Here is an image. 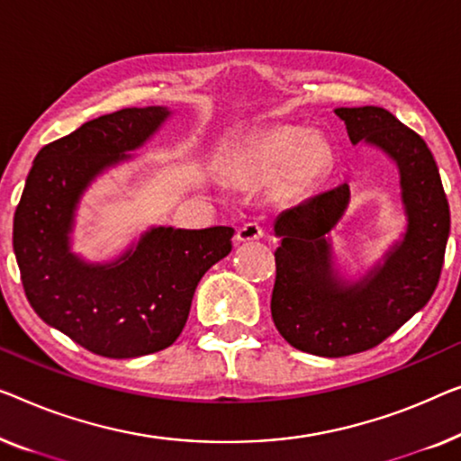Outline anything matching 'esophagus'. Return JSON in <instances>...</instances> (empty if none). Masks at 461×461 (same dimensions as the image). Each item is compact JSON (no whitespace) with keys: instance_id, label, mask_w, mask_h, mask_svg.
<instances>
[{"instance_id":"esophagus-1","label":"esophagus","mask_w":461,"mask_h":461,"mask_svg":"<svg viewBox=\"0 0 461 461\" xmlns=\"http://www.w3.org/2000/svg\"><path fill=\"white\" fill-rule=\"evenodd\" d=\"M264 235H266L264 226H259L258 222H247L237 230V241H241V243L258 241V239H262Z\"/></svg>"}]
</instances>
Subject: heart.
<instances>
[{"label": "heart", "instance_id": "b5f03b06", "mask_svg": "<svg viewBox=\"0 0 461 461\" xmlns=\"http://www.w3.org/2000/svg\"><path fill=\"white\" fill-rule=\"evenodd\" d=\"M329 166V149L318 139H308L297 126H276L237 143L226 156L229 176L253 185L276 176L283 197L302 195L318 183Z\"/></svg>", "mask_w": 461, "mask_h": 461}]
</instances>
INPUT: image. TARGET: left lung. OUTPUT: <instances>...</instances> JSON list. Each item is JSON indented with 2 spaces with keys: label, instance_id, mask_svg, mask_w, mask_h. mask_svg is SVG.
<instances>
[{
  "label": "left lung",
  "instance_id": "obj_1",
  "mask_svg": "<svg viewBox=\"0 0 461 461\" xmlns=\"http://www.w3.org/2000/svg\"><path fill=\"white\" fill-rule=\"evenodd\" d=\"M335 114L353 145H376L397 164L408 230L383 264L349 285L332 268L326 241L349 203V186L326 191L276 218L272 320L286 343L322 357L372 349L429 303L451 226L441 175L418 132L376 105L337 108Z\"/></svg>",
  "mask_w": 461,
  "mask_h": 461
}]
</instances>
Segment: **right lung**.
Returning <instances> with one entry per match:
<instances>
[{"mask_svg":"<svg viewBox=\"0 0 461 461\" xmlns=\"http://www.w3.org/2000/svg\"><path fill=\"white\" fill-rule=\"evenodd\" d=\"M159 105L89 120L37 153L14 214V253L26 299L43 322L104 357L166 349L183 332L197 283L232 249L230 226H158L112 264L70 251L83 191L148 141L168 118Z\"/></svg>","mask_w":461,"mask_h":461,"instance_id":"1","label":"right lung"}]
</instances>
